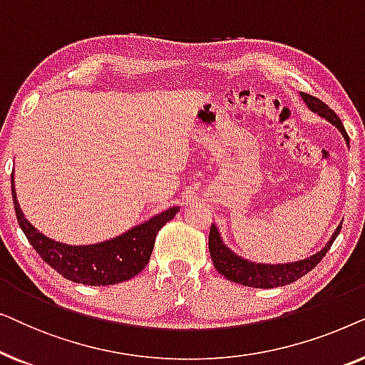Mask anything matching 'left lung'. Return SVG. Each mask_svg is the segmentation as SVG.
Instances as JSON below:
<instances>
[{
	"label": "left lung",
	"mask_w": 365,
	"mask_h": 365,
	"mask_svg": "<svg viewBox=\"0 0 365 365\" xmlns=\"http://www.w3.org/2000/svg\"><path fill=\"white\" fill-rule=\"evenodd\" d=\"M304 103L307 104V108L311 111L317 113L319 116L326 118L329 123L334 124L339 131L342 133L344 139L349 144V136L344 129V124L336 113L327 106L326 103H322L321 99L316 96H311L307 93H301ZM342 224L336 229V232L332 234L331 241L327 242V246L319 251L314 256L304 259V261L297 262H289V264H256L249 262L246 259L234 254L231 249L224 246L221 236H219L217 227L211 226L209 231V252H211V259L214 262V267L217 269V272H221L224 277H227L231 282L242 284L247 287H257V289H272L279 286H287L302 276H306L309 271H312L319 262L322 261V257L326 256L329 249H331L332 242L336 241L337 234L341 232Z\"/></svg>",
	"instance_id": "1"
}]
</instances>
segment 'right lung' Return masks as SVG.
<instances>
[{"label": "right lung", "mask_w": 365, "mask_h": 365, "mask_svg": "<svg viewBox=\"0 0 365 365\" xmlns=\"http://www.w3.org/2000/svg\"><path fill=\"white\" fill-rule=\"evenodd\" d=\"M11 192L19 227L34 251L63 277L86 286H111L138 276L149 262L158 232L179 211L174 206L109 241L91 246H68L46 237L28 222L14 192L13 174Z\"/></svg>", "instance_id": "right-lung-1"}]
</instances>
